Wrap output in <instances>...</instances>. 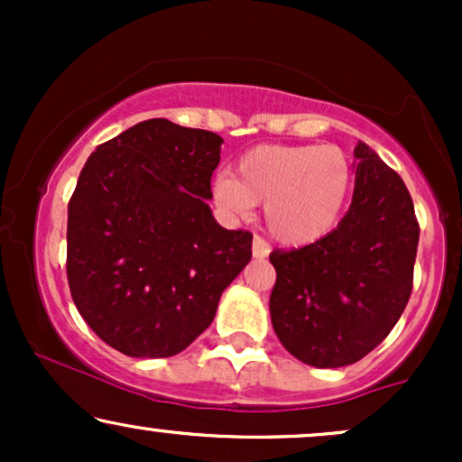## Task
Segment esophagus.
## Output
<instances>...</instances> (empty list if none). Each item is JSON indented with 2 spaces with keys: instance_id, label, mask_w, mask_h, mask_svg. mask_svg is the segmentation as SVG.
I'll return each instance as SVG.
<instances>
[{
  "instance_id": "obj_1",
  "label": "esophagus",
  "mask_w": 462,
  "mask_h": 462,
  "mask_svg": "<svg viewBox=\"0 0 462 462\" xmlns=\"http://www.w3.org/2000/svg\"><path fill=\"white\" fill-rule=\"evenodd\" d=\"M252 252H254V256L256 258H264L269 254V243L264 241L263 236H254V243H252Z\"/></svg>"
}]
</instances>
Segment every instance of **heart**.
I'll return each mask as SVG.
<instances>
[{
	"instance_id": "heart-1",
	"label": "heart",
	"mask_w": 462,
	"mask_h": 462,
	"mask_svg": "<svg viewBox=\"0 0 462 462\" xmlns=\"http://www.w3.org/2000/svg\"><path fill=\"white\" fill-rule=\"evenodd\" d=\"M354 167L334 145H258L238 158L236 178L215 182V199L236 217L264 204L269 232L286 245L330 235L347 208Z\"/></svg>"
}]
</instances>
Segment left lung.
Returning a JSON list of instances; mask_svg holds the SVG:
<instances>
[{"label": "left lung", "mask_w": 462, "mask_h": 462, "mask_svg": "<svg viewBox=\"0 0 462 462\" xmlns=\"http://www.w3.org/2000/svg\"><path fill=\"white\" fill-rule=\"evenodd\" d=\"M347 215L304 247L273 249L269 298L280 343L312 367H346L384 341L412 291L419 221L406 184L358 143Z\"/></svg>", "instance_id": "obj_1"}]
</instances>
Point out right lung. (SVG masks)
I'll list each match as a JSON object with an SVG mask.
<instances>
[{"mask_svg": "<svg viewBox=\"0 0 462 462\" xmlns=\"http://www.w3.org/2000/svg\"><path fill=\"white\" fill-rule=\"evenodd\" d=\"M224 139L147 119L88 156L69 199L67 280L91 330L134 358L187 349L252 258L208 208Z\"/></svg>", "mask_w": 462, "mask_h": 462, "instance_id": "1", "label": "right lung"}]
</instances>
